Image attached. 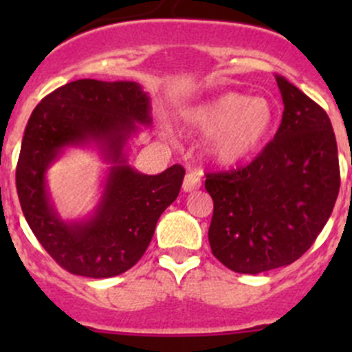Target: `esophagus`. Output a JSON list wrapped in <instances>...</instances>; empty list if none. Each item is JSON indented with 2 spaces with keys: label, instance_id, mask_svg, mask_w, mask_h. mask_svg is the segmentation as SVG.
I'll list each match as a JSON object with an SVG mask.
<instances>
[{
  "label": "esophagus",
  "instance_id": "34e87169",
  "mask_svg": "<svg viewBox=\"0 0 352 352\" xmlns=\"http://www.w3.org/2000/svg\"><path fill=\"white\" fill-rule=\"evenodd\" d=\"M199 187H201V173H197V172L187 173L186 179H184V184H182L184 192H194V190H197Z\"/></svg>",
  "mask_w": 352,
  "mask_h": 352
}]
</instances>
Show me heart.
<instances>
[{
    "instance_id": "b5f03b06",
    "label": "heart",
    "mask_w": 352,
    "mask_h": 352,
    "mask_svg": "<svg viewBox=\"0 0 352 352\" xmlns=\"http://www.w3.org/2000/svg\"><path fill=\"white\" fill-rule=\"evenodd\" d=\"M187 124L206 138L204 153L218 166L247 162L267 141L276 124V109L265 97L218 95L187 112Z\"/></svg>"
}]
</instances>
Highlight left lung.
<instances>
[{
  "mask_svg": "<svg viewBox=\"0 0 352 352\" xmlns=\"http://www.w3.org/2000/svg\"><path fill=\"white\" fill-rule=\"evenodd\" d=\"M283 120L274 140L245 168L209 173L214 202L212 255L240 274H261L300 258L332 214L339 158L329 116L276 74Z\"/></svg>",
  "mask_w": 352,
  "mask_h": 352,
  "instance_id": "obj_1",
  "label": "left lung"
}]
</instances>
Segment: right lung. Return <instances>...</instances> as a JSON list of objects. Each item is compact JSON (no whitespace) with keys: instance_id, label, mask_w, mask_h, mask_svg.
<instances>
[{"instance_id":"1","label":"right lung","mask_w":352,"mask_h":352,"mask_svg":"<svg viewBox=\"0 0 352 352\" xmlns=\"http://www.w3.org/2000/svg\"><path fill=\"white\" fill-rule=\"evenodd\" d=\"M151 122V98L136 81H71L32 112L16 192L34 235L66 271L94 279L126 272L143 257L156 221L179 196L182 166L146 175L127 162L129 141ZM69 147L95 149L108 165L98 204L78 220L58 214L47 186V170Z\"/></svg>"}]
</instances>
